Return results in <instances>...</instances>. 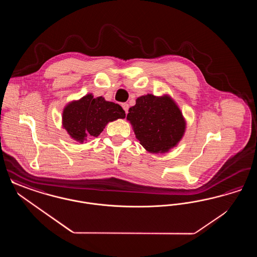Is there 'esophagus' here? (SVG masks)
<instances>
[{
	"label": "esophagus",
	"instance_id": "34e87169",
	"mask_svg": "<svg viewBox=\"0 0 257 257\" xmlns=\"http://www.w3.org/2000/svg\"><path fill=\"white\" fill-rule=\"evenodd\" d=\"M122 108L124 109V110H125V112H126V113H128V110H129V105H128L127 103H123Z\"/></svg>",
	"mask_w": 257,
	"mask_h": 257
}]
</instances>
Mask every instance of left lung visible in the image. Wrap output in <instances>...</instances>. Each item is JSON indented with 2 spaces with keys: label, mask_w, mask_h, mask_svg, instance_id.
Here are the masks:
<instances>
[{
  "label": "left lung",
  "mask_w": 257,
  "mask_h": 257,
  "mask_svg": "<svg viewBox=\"0 0 257 257\" xmlns=\"http://www.w3.org/2000/svg\"><path fill=\"white\" fill-rule=\"evenodd\" d=\"M127 119L140 144L150 153H165L176 147L186 129L181 110L169 95L138 98Z\"/></svg>",
  "instance_id": "8db88e82"
}]
</instances>
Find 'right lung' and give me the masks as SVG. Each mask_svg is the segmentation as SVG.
<instances>
[{"mask_svg":"<svg viewBox=\"0 0 257 257\" xmlns=\"http://www.w3.org/2000/svg\"><path fill=\"white\" fill-rule=\"evenodd\" d=\"M124 117L121 106L89 93L64 108L62 126L73 140L84 143L89 136L98 137L108 123Z\"/></svg>","mask_w":257,"mask_h":257,"instance_id":"add662e5","label":"right lung"}]
</instances>
